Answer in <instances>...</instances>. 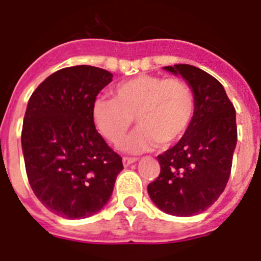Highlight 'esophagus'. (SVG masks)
I'll list each match as a JSON object with an SVG mask.
<instances>
[{
  "mask_svg": "<svg viewBox=\"0 0 261 261\" xmlns=\"http://www.w3.org/2000/svg\"><path fill=\"white\" fill-rule=\"evenodd\" d=\"M136 161H138V159L131 158V156H123V158H122V163H123V166H125V167L130 166V164H133V163H135Z\"/></svg>",
  "mask_w": 261,
  "mask_h": 261,
  "instance_id": "1",
  "label": "esophagus"
}]
</instances>
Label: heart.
Returning <instances> with one entry per match:
<instances>
[{"mask_svg":"<svg viewBox=\"0 0 261 261\" xmlns=\"http://www.w3.org/2000/svg\"><path fill=\"white\" fill-rule=\"evenodd\" d=\"M196 99L185 80L155 75H139L120 83L113 98H98L92 118L100 135L112 145H120L133 126L140 127L126 141L130 153H141L156 144L171 145L185 135L194 120Z\"/></svg>","mask_w":261,"mask_h":261,"instance_id":"heart-1","label":"heart"}]
</instances>
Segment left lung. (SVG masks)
I'll return each mask as SVG.
<instances>
[{"label": "left lung", "mask_w": 261, "mask_h": 261, "mask_svg": "<svg viewBox=\"0 0 261 261\" xmlns=\"http://www.w3.org/2000/svg\"><path fill=\"white\" fill-rule=\"evenodd\" d=\"M164 70L189 83L196 111L178 143L156 156L161 173L148 192L164 213L190 217L206 211L226 189L237 143L236 111L223 85L208 72L191 65Z\"/></svg>", "instance_id": "left-lung-1"}]
</instances>
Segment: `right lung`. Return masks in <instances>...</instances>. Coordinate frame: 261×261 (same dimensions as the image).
I'll return each mask as SVG.
<instances>
[{"label": "right lung", "mask_w": 261, "mask_h": 261, "mask_svg": "<svg viewBox=\"0 0 261 261\" xmlns=\"http://www.w3.org/2000/svg\"><path fill=\"white\" fill-rule=\"evenodd\" d=\"M113 75L65 67L38 85L28 102L21 146L30 187L52 213L88 218L110 200L122 158L95 128L92 107Z\"/></svg>", "instance_id": "right-lung-1"}]
</instances>
